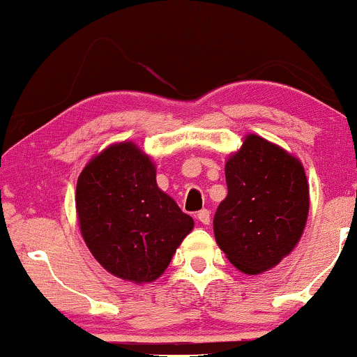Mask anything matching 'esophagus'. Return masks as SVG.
Segmentation results:
<instances>
[{
    "mask_svg": "<svg viewBox=\"0 0 357 357\" xmlns=\"http://www.w3.org/2000/svg\"><path fill=\"white\" fill-rule=\"evenodd\" d=\"M198 220L202 221L203 225H210V220H211V215H210V211L208 210H202V211H198Z\"/></svg>",
    "mask_w": 357,
    "mask_h": 357,
    "instance_id": "obj_1",
    "label": "esophagus"
}]
</instances>
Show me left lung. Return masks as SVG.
Instances as JSON below:
<instances>
[{
	"label": "left lung",
	"mask_w": 357,
	"mask_h": 357,
	"mask_svg": "<svg viewBox=\"0 0 357 357\" xmlns=\"http://www.w3.org/2000/svg\"><path fill=\"white\" fill-rule=\"evenodd\" d=\"M225 178L228 195L213 220L216 243L241 272H267L292 252L304 231V167L278 146L248 136L228 159Z\"/></svg>",
	"instance_id": "left-lung-1"
}]
</instances>
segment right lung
Here are the masks:
<instances>
[{"label":"right lung","instance_id":"1","mask_svg":"<svg viewBox=\"0 0 357 357\" xmlns=\"http://www.w3.org/2000/svg\"><path fill=\"white\" fill-rule=\"evenodd\" d=\"M75 204L92 255L110 273L136 284L165 272L195 225L159 190L151 159L130 142L107 147L85 166Z\"/></svg>","mask_w":357,"mask_h":357}]
</instances>
